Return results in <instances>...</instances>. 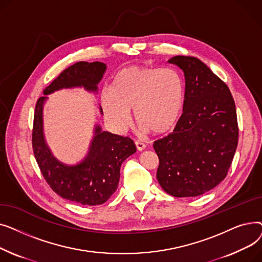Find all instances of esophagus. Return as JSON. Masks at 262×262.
<instances>
[{
	"instance_id": "34e87169",
	"label": "esophagus",
	"mask_w": 262,
	"mask_h": 262,
	"mask_svg": "<svg viewBox=\"0 0 262 262\" xmlns=\"http://www.w3.org/2000/svg\"><path fill=\"white\" fill-rule=\"evenodd\" d=\"M136 143V146H137V148H138V150H143L144 148H145V144L143 143V142H141V141H136L135 142Z\"/></svg>"
}]
</instances>
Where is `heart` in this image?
<instances>
[{
  "label": "heart",
  "mask_w": 262,
  "mask_h": 262,
  "mask_svg": "<svg viewBox=\"0 0 262 262\" xmlns=\"http://www.w3.org/2000/svg\"><path fill=\"white\" fill-rule=\"evenodd\" d=\"M101 104L106 120L119 132L126 130L130 110L145 130L163 134L180 120L185 105L184 80L172 68L129 66L118 71L104 91Z\"/></svg>",
  "instance_id": "1"
}]
</instances>
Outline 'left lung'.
<instances>
[{"instance_id": "8db88e82", "label": "left lung", "mask_w": 262, "mask_h": 262, "mask_svg": "<svg viewBox=\"0 0 262 262\" xmlns=\"http://www.w3.org/2000/svg\"><path fill=\"white\" fill-rule=\"evenodd\" d=\"M168 62L185 75L183 115L171 134L154 142L157 180L175 198L202 195L227 175L238 145L235 101L225 82L196 57Z\"/></svg>"}]
</instances>
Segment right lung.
I'll use <instances>...</instances> for the list:
<instances>
[{
    "label": "right lung",
    "instance_id": "obj_1",
    "mask_svg": "<svg viewBox=\"0 0 262 262\" xmlns=\"http://www.w3.org/2000/svg\"><path fill=\"white\" fill-rule=\"evenodd\" d=\"M105 71L103 62L78 61L63 70L43 94L74 87L98 92ZM47 100L48 96H41L37 101L32 135L34 155L45 180L62 199L89 206L104 204L118 188L123 161L136 153L134 141L128 137L103 132L101 126L95 125L87 156L81 162L68 166L53 156L45 139L43 104ZM100 110L103 114L102 107Z\"/></svg>",
    "mask_w": 262,
    "mask_h": 262
}]
</instances>
